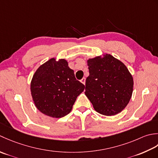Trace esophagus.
<instances>
[{"label":"esophagus","mask_w":158,"mask_h":158,"mask_svg":"<svg viewBox=\"0 0 158 158\" xmlns=\"http://www.w3.org/2000/svg\"><path fill=\"white\" fill-rule=\"evenodd\" d=\"M80 82H81L83 85H85V82H86V78H83L81 80H80Z\"/></svg>","instance_id":"34e87169"}]
</instances>
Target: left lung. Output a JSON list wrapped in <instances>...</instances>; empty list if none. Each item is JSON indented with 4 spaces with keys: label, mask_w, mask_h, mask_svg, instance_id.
Here are the masks:
<instances>
[{
    "label": "left lung",
    "mask_w": 158,
    "mask_h": 158,
    "mask_svg": "<svg viewBox=\"0 0 158 158\" xmlns=\"http://www.w3.org/2000/svg\"><path fill=\"white\" fill-rule=\"evenodd\" d=\"M89 76L85 95L99 114L113 116L126 107L132 95L134 80L127 67L109 54L87 60Z\"/></svg>",
    "instance_id": "1"
}]
</instances>
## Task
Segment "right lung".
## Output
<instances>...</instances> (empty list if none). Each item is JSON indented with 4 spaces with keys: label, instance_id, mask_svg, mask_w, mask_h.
<instances>
[{
    "label": "right lung",
    "instance_id": "1",
    "mask_svg": "<svg viewBox=\"0 0 158 158\" xmlns=\"http://www.w3.org/2000/svg\"><path fill=\"white\" fill-rule=\"evenodd\" d=\"M85 85L76 80L73 70L64 59L52 58L38 67L31 82L36 108L52 118L68 114Z\"/></svg>",
    "mask_w": 158,
    "mask_h": 158
}]
</instances>
